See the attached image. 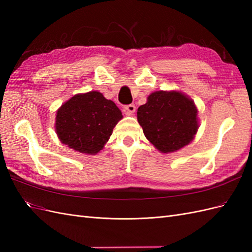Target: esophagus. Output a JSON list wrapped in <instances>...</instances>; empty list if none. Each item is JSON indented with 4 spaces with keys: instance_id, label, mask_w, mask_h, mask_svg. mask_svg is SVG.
<instances>
[{
    "instance_id": "1",
    "label": "esophagus",
    "mask_w": 252,
    "mask_h": 252,
    "mask_svg": "<svg viewBox=\"0 0 252 252\" xmlns=\"http://www.w3.org/2000/svg\"><path fill=\"white\" fill-rule=\"evenodd\" d=\"M125 111H126L127 114H132L135 111V106L132 105V104L125 106Z\"/></svg>"
}]
</instances>
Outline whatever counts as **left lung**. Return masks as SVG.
Returning <instances> with one entry per match:
<instances>
[{"label":"left lung","mask_w":252,"mask_h":252,"mask_svg":"<svg viewBox=\"0 0 252 252\" xmlns=\"http://www.w3.org/2000/svg\"><path fill=\"white\" fill-rule=\"evenodd\" d=\"M136 113L146 139L163 154L186 146L199 129L194 102L180 91L152 93Z\"/></svg>","instance_id":"1"}]
</instances>
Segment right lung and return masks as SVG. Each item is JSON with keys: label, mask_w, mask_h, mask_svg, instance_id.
<instances>
[{"label": "right lung", "mask_w": 252, "mask_h": 252, "mask_svg": "<svg viewBox=\"0 0 252 252\" xmlns=\"http://www.w3.org/2000/svg\"><path fill=\"white\" fill-rule=\"evenodd\" d=\"M121 110L98 91L78 94L57 111L56 132L68 147L81 154L96 155L108 142L122 120Z\"/></svg>", "instance_id": "add662e5"}]
</instances>
